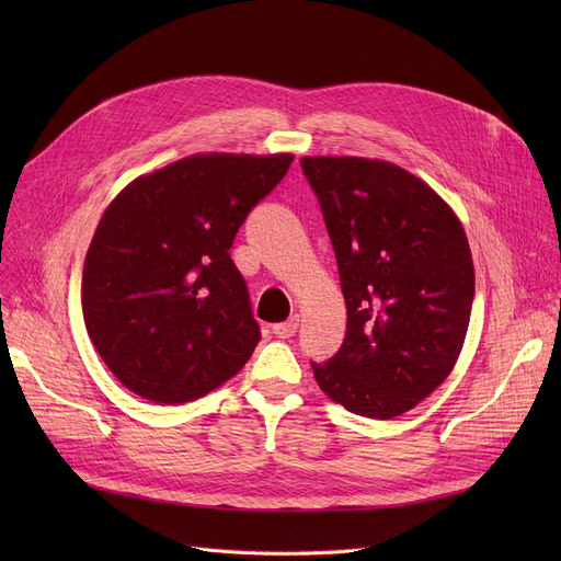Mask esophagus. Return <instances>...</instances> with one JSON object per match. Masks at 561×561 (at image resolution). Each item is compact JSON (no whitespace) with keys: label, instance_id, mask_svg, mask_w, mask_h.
<instances>
[{"label":"esophagus","instance_id":"1","mask_svg":"<svg viewBox=\"0 0 561 561\" xmlns=\"http://www.w3.org/2000/svg\"><path fill=\"white\" fill-rule=\"evenodd\" d=\"M298 325H300V316H290L288 320L277 322V325H273V334H275L277 339H290L293 334L298 332Z\"/></svg>","mask_w":561,"mask_h":561}]
</instances>
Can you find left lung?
<instances>
[{"label": "left lung", "instance_id": "obj_1", "mask_svg": "<svg viewBox=\"0 0 561 561\" xmlns=\"http://www.w3.org/2000/svg\"><path fill=\"white\" fill-rule=\"evenodd\" d=\"M334 248L347 307L343 345L311 362L318 387L347 411L387 421L444 381L476 296L463 227L419 176L373 159L300 161Z\"/></svg>", "mask_w": 561, "mask_h": 561}]
</instances>
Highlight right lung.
<instances>
[{"instance_id":"obj_1","label":"right lung","mask_w":561,"mask_h":561,"mask_svg":"<svg viewBox=\"0 0 561 561\" xmlns=\"http://www.w3.org/2000/svg\"><path fill=\"white\" fill-rule=\"evenodd\" d=\"M293 154H197L134 180L88 248L81 309L108 370L136 396L182 404L239 373L261 339L229 250Z\"/></svg>"}]
</instances>
